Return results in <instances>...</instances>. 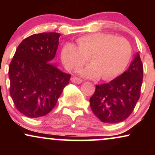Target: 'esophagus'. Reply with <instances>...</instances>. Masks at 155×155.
<instances>
[{"mask_svg": "<svg viewBox=\"0 0 155 155\" xmlns=\"http://www.w3.org/2000/svg\"><path fill=\"white\" fill-rule=\"evenodd\" d=\"M71 81L73 83L77 84H80L82 83L83 80H81V79H79V78L74 77V78H72V79H71Z\"/></svg>", "mask_w": 155, "mask_h": 155, "instance_id": "obj_1", "label": "esophagus"}]
</instances>
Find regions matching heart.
I'll return each mask as SVG.
<instances>
[{"instance_id":"1","label":"heart","mask_w":155,"mask_h":155,"mask_svg":"<svg viewBox=\"0 0 155 155\" xmlns=\"http://www.w3.org/2000/svg\"><path fill=\"white\" fill-rule=\"evenodd\" d=\"M78 45L68 42L63 46L61 58L68 70L76 68L89 60L93 63L79 68L77 72L88 79L111 80L120 74L128 65L132 49L123 37H115L108 33H98L84 35L77 39Z\"/></svg>"}]
</instances>
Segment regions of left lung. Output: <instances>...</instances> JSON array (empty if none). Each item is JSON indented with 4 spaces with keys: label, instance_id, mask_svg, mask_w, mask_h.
<instances>
[{
    "label": "left lung",
    "instance_id": "1",
    "mask_svg": "<svg viewBox=\"0 0 155 155\" xmlns=\"http://www.w3.org/2000/svg\"><path fill=\"white\" fill-rule=\"evenodd\" d=\"M143 72V65L137 52L123 74L110 82L96 85L90 104L94 114L101 122L119 123L130 115L139 99Z\"/></svg>",
    "mask_w": 155,
    "mask_h": 155
}]
</instances>
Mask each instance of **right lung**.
Listing matches in <instances>:
<instances>
[{
  "instance_id": "add662e5",
  "label": "right lung",
  "mask_w": 155,
  "mask_h": 155,
  "mask_svg": "<svg viewBox=\"0 0 155 155\" xmlns=\"http://www.w3.org/2000/svg\"><path fill=\"white\" fill-rule=\"evenodd\" d=\"M60 34L42 33L21 42L8 68L10 95L16 108L25 116L47 115L57 104L70 74L59 70L54 59Z\"/></svg>"
}]
</instances>
